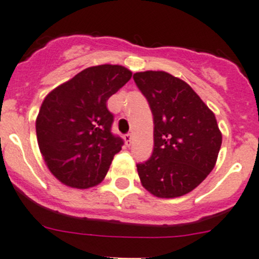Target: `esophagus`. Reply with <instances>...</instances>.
<instances>
[{
	"label": "esophagus",
	"mask_w": 259,
	"mask_h": 259,
	"mask_svg": "<svg viewBox=\"0 0 259 259\" xmlns=\"http://www.w3.org/2000/svg\"><path fill=\"white\" fill-rule=\"evenodd\" d=\"M124 139H125V143H126L127 146L132 145V140H133L132 134H125V135H124Z\"/></svg>",
	"instance_id": "obj_1"
}]
</instances>
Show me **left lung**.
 <instances>
[{
    "label": "left lung",
    "instance_id": "1",
    "mask_svg": "<svg viewBox=\"0 0 259 259\" xmlns=\"http://www.w3.org/2000/svg\"><path fill=\"white\" fill-rule=\"evenodd\" d=\"M154 118V150L138 164L141 185L161 198L196 189L216 165L222 134L214 114L184 80L162 72L134 74Z\"/></svg>",
    "mask_w": 259,
    "mask_h": 259
}]
</instances>
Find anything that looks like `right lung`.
<instances>
[{"label":"right lung","mask_w":259,"mask_h":259,"mask_svg":"<svg viewBox=\"0 0 259 259\" xmlns=\"http://www.w3.org/2000/svg\"><path fill=\"white\" fill-rule=\"evenodd\" d=\"M132 74L122 65L89 67L45 98L36 120L38 146L62 184L88 189L105 178L124 144L111 133L107 102Z\"/></svg>","instance_id":"1"}]
</instances>
